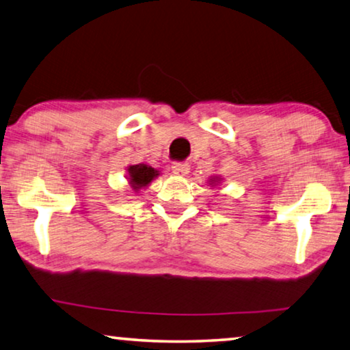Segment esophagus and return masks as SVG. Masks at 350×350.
<instances>
[{
	"instance_id": "1",
	"label": "esophagus",
	"mask_w": 350,
	"mask_h": 350,
	"mask_svg": "<svg viewBox=\"0 0 350 350\" xmlns=\"http://www.w3.org/2000/svg\"><path fill=\"white\" fill-rule=\"evenodd\" d=\"M171 171H173L176 176H187L190 173V165L176 161V163H173V166H171Z\"/></svg>"
}]
</instances>
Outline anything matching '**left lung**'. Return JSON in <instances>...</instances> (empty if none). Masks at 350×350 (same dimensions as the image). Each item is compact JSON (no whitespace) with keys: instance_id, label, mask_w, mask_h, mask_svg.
<instances>
[{"instance_id":"1","label":"left lung","mask_w":350,"mask_h":350,"mask_svg":"<svg viewBox=\"0 0 350 350\" xmlns=\"http://www.w3.org/2000/svg\"><path fill=\"white\" fill-rule=\"evenodd\" d=\"M220 180H221V177H220V176H212L211 179H208V185H213V187H215V185L220 184Z\"/></svg>"}]
</instances>
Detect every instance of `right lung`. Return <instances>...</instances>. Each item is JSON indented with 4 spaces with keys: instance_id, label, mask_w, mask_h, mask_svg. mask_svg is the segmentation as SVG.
<instances>
[{
    "instance_id": "obj_1",
    "label": "right lung",
    "mask_w": 350,
    "mask_h": 350,
    "mask_svg": "<svg viewBox=\"0 0 350 350\" xmlns=\"http://www.w3.org/2000/svg\"><path fill=\"white\" fill-rule=\"evenodd\" d=\"M160 176V171L152 168V166L139 163V165H130L127 166V179L130 187L135 191H139L146 189L155 177Z\"/></svg>"
}]
</instances>
